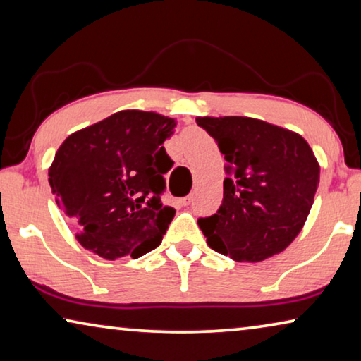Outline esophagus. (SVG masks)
<instances>
[{"instance_id":"1","label":"esophagus","mask_w":361,"mask_h":361,"mask_svg":"<svg viewBox=\"0 0 361 361\" xmlns=\"http://www.w3.org/2000/svg\"><path fill=\"white\" fill-rule=\"evenodd\" d=\"M192 202V195H188L185 197H181V204L183 206H190V204Z\"/></svg>"}]
</instances>
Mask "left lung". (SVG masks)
<instances>
[{"label":"left lung","instance_id":"8db88e82","mask_svg":"<svg viewBox=\"0 0 361 361\" xmlns=\"http://www.w3.org/2000/svg\"><path fill=\"white\" fill-rule=\"evenodd\" d=\"M228 162L217 214L199 219L207 245L238 262L282 252L308 219L319 162L298 133L250 116H197Z\"/></svg>","mask_w":361,"mask_h":361}]
</instances>
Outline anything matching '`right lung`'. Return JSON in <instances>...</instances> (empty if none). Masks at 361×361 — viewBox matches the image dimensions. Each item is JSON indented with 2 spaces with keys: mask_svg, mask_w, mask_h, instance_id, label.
<instances>
[{
  "mask_svg": "<svg viewBox=\"0 0 361 361\" xmlns=\"http://www.w3.org/2000/svg\"><path fill=\"white\" fill-rule=\"evenodd\" d=\"M175 118L121 110L69 134L48 166V181L76 240L104 259H137L157 248L175 215L164 206V142Z\"/></svg>",
  "mask_w": 361,
  "mask_h": 361,
  "instance_id": "add662e5",
  "label": "right lung"
}]
</instances>
